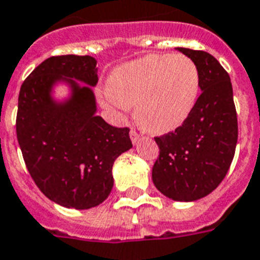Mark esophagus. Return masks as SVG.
Wrapping results in <instances>:
<instances>
[{
    "label": "esophagus",
    "mask_w": 260,
    "mask_h": 260,
    "mask_svg": "<svg viewBox=\"0 0 260 260\" xmlns=\"http://www.w3.org/2000/svg\"><path fill=\"white\" fill-rule=\"evenodd\" d=\"M129 136H131V140H132V143H134V144H137V141L140 140V135L137 134L135 129H131Z\"/></svg>",
    "instance_id": "obj_1"
}]
</instances>
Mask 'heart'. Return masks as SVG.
Segmentation results:
<instances>
[{
  "instance_id": "heart-1",
  "label": "heart",
  "mask_w": 260,
  "mask_h": 260,
  "mask_svg": "<svg viewBox=\"0 0 260 260\" xmlns=\"http://www.w3.org/2000/svg\"><path fill=\"white\" fill-rule=\"evenodd\" d=\"M200 73L183 54H148L120 65L103 90V104L124 119L136 105V119L151 134L176 129L195 108Z\"/></svg>"
}]
</instances>
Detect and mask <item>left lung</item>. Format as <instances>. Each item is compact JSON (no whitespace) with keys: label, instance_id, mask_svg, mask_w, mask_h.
Instances as JSON below:
<instances>
[{"label":"left lung","instance_id":"left-lung-1","mask_svg":"<svg viewBox=\"0 0 260 260\" xmlns=\"http://www.w3.org/2000/svg\"><path fill=\"white\" fill-rule=\"evenodd\" d=\"M200 73V93L189 117L175 132L155 137L160 155L152 168L153 184L176 202H195L214 191L235 155L238 117L229 73L203 50L176 48Z\"/></svg>","mask_w":260,"mask_h":260}]
</instances>
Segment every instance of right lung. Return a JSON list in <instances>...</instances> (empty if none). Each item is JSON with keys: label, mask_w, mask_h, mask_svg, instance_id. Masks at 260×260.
<instances>
[{"label": "right lung", "mask_w": 260, "mask_h": 260, "mask_svg": "<svg viewBox=\"0 0 260 260\" xmlns=\"http://www.w3.org/2000/svg\"><path fill=\"white\" fill-rule=\"evenodd\" d=\"M96 64L90 56L46 58L27 76L18 96L17 139L27 171L48 199L67 208L103 203L113 187L115 160L132 148L128 128L109 125L96 115ZM60 83L69 86L64 99L54 96Z\"/></svg>", "instance_id": "1"}]
</instances>
